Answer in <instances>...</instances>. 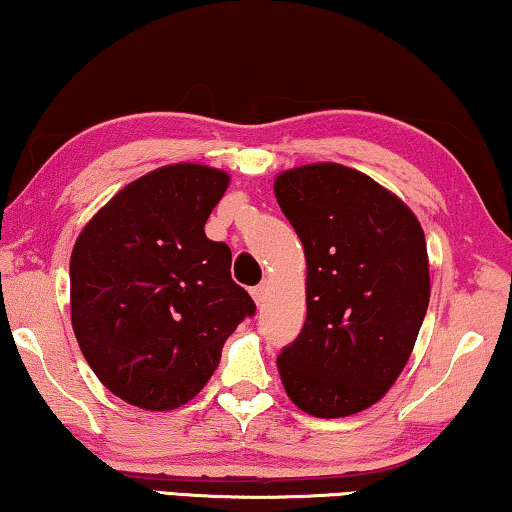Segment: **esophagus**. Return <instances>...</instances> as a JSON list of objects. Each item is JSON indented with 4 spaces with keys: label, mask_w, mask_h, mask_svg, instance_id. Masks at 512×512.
Wrapping results in <instances>:
<instances>
[{
    "label": "esophagus",
    "mask_w": 512,
    "mask_h": 512,
    "mask_svg": "<svg viewBox=\"0 0 512 512\" xmlns=\"http://www.w3.org/2000/svg\"><path fill=\"white\" fill-rule=\"evenodd\" d=\"M265 295H267V281H261L256 288H251V297H254L256 304L265 302Z\"/></svg>",
    "instance_id": "esophagus-1"
}]
</instances>
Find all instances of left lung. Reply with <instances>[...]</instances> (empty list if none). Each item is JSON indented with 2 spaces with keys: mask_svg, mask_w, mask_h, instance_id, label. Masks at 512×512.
I'll return each mask as SVG.
<instances>
[{
  "mask_svg": "<svg viewBox=\"0 0 512 512\" xmlns=\"http://www.w3.org/2000/svg\"><path fill=\"white\" fill-rule=\"evenodd\" d=\"M274 194L306 256V322L277 359L281 382L306 414H357L396 382L426 318L421 224L373 178L341 164L290 169Z\"/></svg>",
  "mask_w": 512,
  "mask_h": 512,
  "instance_id": "obj_1",
  "label": "left lung"
}]
</instances>
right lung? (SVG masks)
<instances>
[{"label":"right lung","instance_id":"add662e5","mask_svg":"<svg viewBox=\"0 0 512 512\" xmlns=\"http://www.w3.org/2000/svg\"><path fill=\"white\" fill-rule=\"evenodd\" d=\"M224 171L171 164L114 196L70 256V316L105 387L144 410H176L215 373L256 304L231 279V249L206 238Z\"/></svg>","mask_w":512,"mask_h":512}]
</instances>
